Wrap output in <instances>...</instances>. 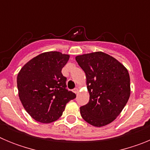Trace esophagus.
Segmentation results:
<instances>
[{
	"mask_svg": "<svg viewBox=\"0 0 150 150\" xmlns=\"http://www.w3.org/2000/svg\"><path fill=\"white\" fill-rule=\"evenodd\" d=\"M78 91H79V89H78L77 88H74V93H75V94H77V93H78Z\"/></svg>",
	"mask_w": 150,
	"mask_h": 150,
	"instance_id": "1",
	"label": "esophagus"
}]
</instances>
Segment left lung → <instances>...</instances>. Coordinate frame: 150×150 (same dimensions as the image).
Masks as SVG:
<instances>
[{
    "instance_id": "obj_1",
    "label": "left lung",
    "mask_w": 150,
    "mask_h": 150,
    "mask_svg": "<svg viewBox=\"0 0 150 150\" xmlns=\"http://www.w3.org/2000/svg\"><path fill=\"white\" fill-rule=\"evenodd\" d=\"M86 77L89 101L80 107L83 120L95 127L114 121L129 99L130 76L126 67L102 52L76 56Z\"/></svg>"
}]
</instances>
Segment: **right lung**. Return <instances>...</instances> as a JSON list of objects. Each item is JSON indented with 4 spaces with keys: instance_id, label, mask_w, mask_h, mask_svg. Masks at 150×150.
<instances>
[{
    "instance_id": "obj_1",
    "label": "right lung",
    "mask_w": 150,
    "mask_h": 150,
    "mask_svg": "<svg viewBox=\"0 0 150 150\" xmlns=\"http://www.w3.org/2000/svg\"><path fill=\"white\" fill-rule=\"evenodd\" d=\"M70 55L46 52L30 59L17 76L18 97L24 108L36 121L51 123L62 116L66 104L76 95L66 88L62 70Z\"/></svg>"
}]
</instances>
